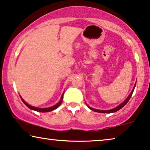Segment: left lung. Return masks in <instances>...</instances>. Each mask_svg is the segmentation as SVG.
Instances as JSON below:
<instances>
[{
    "label": "left lung",
    "instance_id": "obj_1",
    "mask_svg": "<svg viewBox=\"0 0 150 150\" xmlns=\"http://www.w3.org/2000/svg\"><path fill=\"white\" fill-rule=\"evenodd\" d=\"M135 86H136V84H135V85H134V88H133V89H132V92H131L130 93V95H129V96L128 98H126V100H125V101L123 102V103H122L120 104V105H119L117 107H116V108H113V109H111V110H97V109H95V108H91V107H90V106H89L87 105V106L88 107H89L90 109L91 110H93V111H96V112H102V113H111V112H117V110H120L121 108H122V107H124V106L126 105V104L128 103V102L129 101V100H130V97L131 96H132V93H133V91H134V88H135Z\"/></svg>",
    "mask_w": 150,
    "mask_h": 150
}]
</instances>
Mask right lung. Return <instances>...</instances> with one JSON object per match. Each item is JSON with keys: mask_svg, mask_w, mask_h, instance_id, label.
Listing matches in <instances>:
<instances>
[{"mask_svg": "<svg viewBox=\"0 0 150 150\" xmlns=\"http://www.w3.org/2000/svg\"><path fill=\"white\" fill-rule=\"evenodd\" d=\"M63 94L62 95V96H61V98L60 100V101H59L58 103H57L56 105L53 106H52V107H49V108H36V107H34V106H32L29 105V104H28L26 102L24 101V100L22 99V98H21L22 101L23 102V103L25 104V105L27 106V107H28L30 108V109H32V110H36V111H38V112H49V111H52V110L56 109V108H57L59 107V106L61 105V103H62L63 102Z\"/></svg>", "mask_w": 150, "mask_h": 150, "instance_id": "add662e5", "label": "right lung"}]
</instances>
